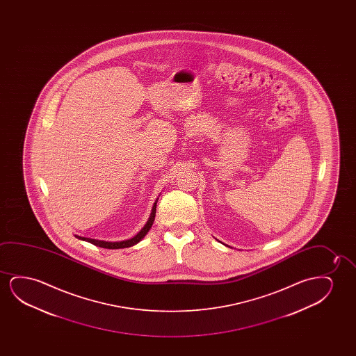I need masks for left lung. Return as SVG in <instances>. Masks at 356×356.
<instances>
[{
  "label": "left lung",
  "mask_w": 356,
  "mask_h": 356,
  "mask_svg": "<svg viewBox=\"0 0 356 356\" xmlns=\"http://www.w3.org/2000/svg\"><path fill=\"white\" fill-rule=\"evenodd\" d=\"M225 245H226V244H225ZM227 247H229V245H227Z\"/></svg>",
  "instance_id": "obj_1"
}]
</instances>
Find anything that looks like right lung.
I'll return each mask as SVG.
<instances>
[{"label": "right lung", "mask_w": 356, "mask_h": 356, "mask_svg": "<svg viewBox=\"0 0 356 356\" xmlns=\"http://www.w3.org/2000/svg\"><path fill=\"white\" fill-rule=\"evenodd\" d=\"M158 200H159V198H156V202H154V204H153L151 215H149V218L147 220L146 225H145V226L142 227L141 231H140L138 234H135L132 238L125 239V241H118V242H108V241H101V239L81 237V236H78V234H75V237L78 239H81V241H85V242H88V243L95 244V245L101 247V248L122 249L132 247V245H135V244L138 243V242H141L143 237H145V236L148 234V231L151 229L152 225H153L154 219H156V208Z\"/></svg>", "instance_id": "add662e5"}]
</instances>
